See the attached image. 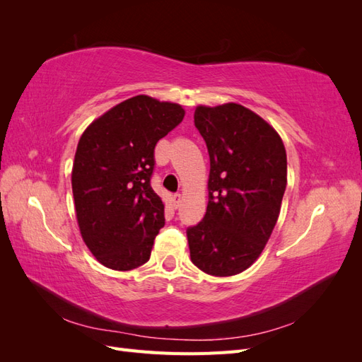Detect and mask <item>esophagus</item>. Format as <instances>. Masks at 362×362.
<instances>
[{
  "label": "esophagus",
  "instance_id": "esophagus-1",
  "mask_svg": "<svg viewBox=\"0 0 362 362\" xmlns=\"http://www.w3.org/2000/svg\"><path fill=\"white\" fill-rule=\"evenodd\" d=\"M181 201H182V196H181L180 193L172 196V202H173V206H175V208H178V206L181 205Z\"/></svg>",
  "mask_w": 362,
  "mask_h": 362
}]
</instances>
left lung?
Segmentation results:
<instances>
[{
	"instance_id": "1",
	"label": "left lung",
	"mask_w": 362,
	"mask_h": 362,
	"mask_svg": "<svg viewBox=\"0 0 362 362\" xmlns=\"http://www.w3.org/2000/svg\"><path fill=\"white\" fill-rule=\"evenodd\" d=\"M194 125L210 156L206 211L187 229L192 262L213 276L249 269L266 247L287 185L278 131L249 108L198 105Z\"/></svg>"
}]
</instances>
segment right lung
Instances as JSON below:
<instances>
[{
	"label": "right lung",
	"instance_id": "add662e5",
	"mask_svg": "<svg viewBox=\"0 0 362 362\" xmlns=\"http://www.w3.org/2000/svg\"><path fill=\"white\" fill-rule=\"evenodd\" d=\"M182 105L137 95L84 129L75 151L72 193L83 242L103 266L131 270L149 259L164 226L151 187L157 141L177 127Z\"/></svg>",
	"mask_w": 362,
	"mask_h": 362
}]
</instances>
